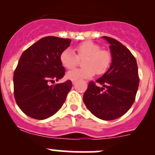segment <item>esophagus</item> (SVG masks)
<instances>
[{
  "label": "esophagus",
  "mask_w": 155,
  "mask_h": 155,
  "mask_svg": "<svg viewBox=\"0 0 155 155\" xmlns=\"http://www.w3.org/2000/svg\"><path fill=\"white\" fill-rule=\"evenodd\" d=\"M72 83L75 84V83H76V81H72Z\"/></svg>",
  "instance_id": "esophagus-1"
}]
</instances>
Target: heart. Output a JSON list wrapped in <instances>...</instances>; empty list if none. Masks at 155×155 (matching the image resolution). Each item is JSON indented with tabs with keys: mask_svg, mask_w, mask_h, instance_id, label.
Listing matches in <instances>:
<instances>
[{
	"mask_svg": "<svg viewBox=\"0 0 155 155\" xmlns=\"http://www.w3.org/2000/svg\"><path fill=\"white\" fill-rule=\"evenodd\" d=\"M75 54L71 48L63 50L60 54V61L62 66L66 69L74 68L79 62L82 61L84 68L74 69L68 72L67 78L72 81L82 79H88L94 76L105 73L110 66L112 56L107 50L101 49V46L92 41H85L75 47Z\"/></svg>",
	"mask_w": 155,
	"mask_h": 155,
	"instance_id": "heart-1",
	"label": "heart"
}]
</instances>
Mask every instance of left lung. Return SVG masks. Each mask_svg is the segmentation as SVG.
Masks as SVG:
<instances>
[{
  "label": "left lung",
  "mask_w": 155,
  "mask_h": 155,
  "mask_svg": "<svg viewBox=\"0 0 155 155\" xmlns=\"http://www.w3.org/2000/svg\"><path fill=\"white\" fill-rule=\"evenodd\" d=\"M112 63L96 83L90 82L83 95L88 110L97 118L111 121L126 113L135 101L140 78L137 60L127 48L109 37Z\"/></svg>",
  "instance_id": "left-lung-1"
}]
</instances>
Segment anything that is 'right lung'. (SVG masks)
<instances>
[{
  "mask_svg": "<svg viewBox=\"0 0 155 155\" xmlns=\"http://www.w3.org/2000/svg\"><path fill=\"white\" fill-rule=\"evenodd\" d=\"M71 40L43 37L25 50L13 75L14 96L21 111L31 118L43 120L55 114L65 102L72 82L50 85L64 76L60 54Z\"/></svg>",
  "mask_w": 155,
  "mask_h": 155,
  "instance_id": "right-lung-1",
  "label": "right lung"
}]
</instances>
